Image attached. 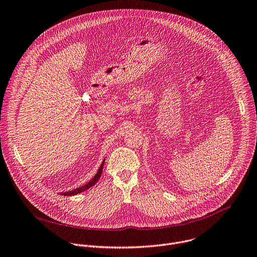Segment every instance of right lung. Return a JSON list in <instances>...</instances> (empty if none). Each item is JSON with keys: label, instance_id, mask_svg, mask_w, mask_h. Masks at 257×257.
I'll return each mask as SVG.
<instances>
[{"label": "right lung", "instance_id": "add662e5", "mask_svg": "<svg viewBox=\"0 0 257 257\" xmlns=\"http://www.w3.org/2000/svg\"><path fill=\"white\" fill-rule=\"evenodd\" d=\"M104 163H105V159L103 160V162H102L101 166L99 167L98 172H97V174L95 175V177H94L88 184H85V185H83V186H81V187H79V188H76V189L73 190V191H69V192H65V193H60V195H61V196H67V197H68V196H75V195H77V194H79V193H82V192H84V191L89 190V189L92 188L93 186H95V185L97 184V182L99 181V179L101 178V176H102Z\"/></svg>", "mask_w": 257, "mask_h": 257}]
</instances>
